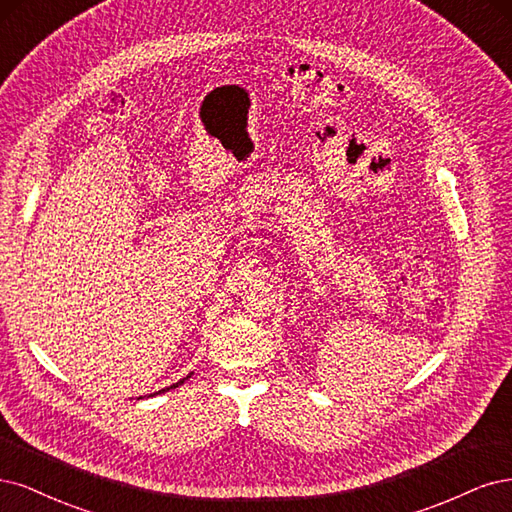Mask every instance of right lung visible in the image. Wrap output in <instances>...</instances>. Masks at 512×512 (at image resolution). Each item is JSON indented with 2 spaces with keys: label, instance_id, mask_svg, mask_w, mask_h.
<instances>
[{
  "label": "right lung",
  "instance_id": "add662e5",
  "mask_svg": "<svg viewBox=\"0 0 512 512\" xmlns=\"http://www.w3.org/2000/svg\"><path fill=\"white\" fill-rule=\"evenodd\" d=\"M180 383H185V381H180ZM180 383H176V385H172V387H178ZM172 387H168V389H172ZM163 391H166V389H163ZM159 393H161V391H159Z\"/></svg>",
  "mask_w": 512,
  "mask_h": 512
}]
</instances>
